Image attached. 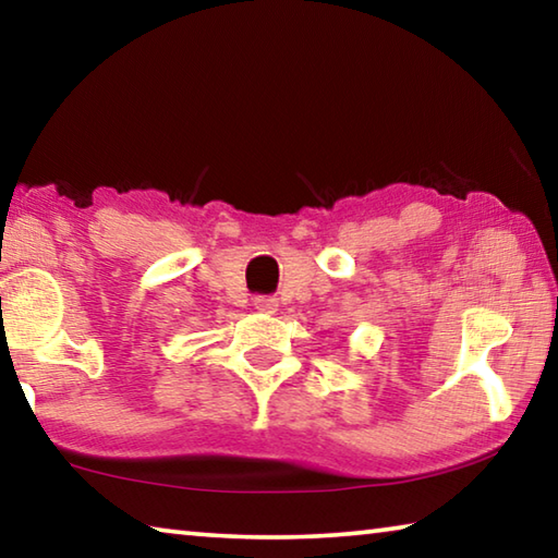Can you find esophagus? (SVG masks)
Masks as SVG:
<instances>
[{
  "instance_id": "obj_1",
  "label": "esophagus",
  "mask_w": 558,
  "mask_h": 558,
  "mask_svg": "<svg viewBox=\"0 0 558 558\" xmlns=\"http://www.w3.org/2000/svg\"><path fill=\"white\" fill-rule=\"evenodd\" d=\"M253 305H256L258 313L270 315V313H276V310H278V298H272V295H256V298H253Z\"/></svg>"
}]
</instances>
